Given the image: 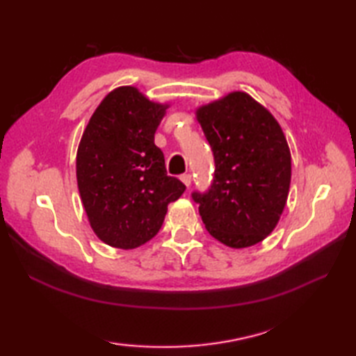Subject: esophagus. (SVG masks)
<instances>
[{
  "mask_svg": "<svg viewBox=\"0 0 356 356\" xmlns=\"http://www.w3.org/2000/svg\"><path fill=\"white\" fill-rule=\"evenodd\" d=\"M180 180H182L186 186H190L193 182V177H191V174H182V176H180Z\"/></svg>",
  "mask_w": 356,
  "mask_h": 356,
  "instance_id": "34e87169",
  "label": "esophagus"
}]
</instances>
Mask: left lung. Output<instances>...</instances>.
<instances>
[{
	"label": "left lung",
	"mask_w": 356,
	"mask_h": 356,
	"mask_svg": "<svg viewBox=\"0 0 356 356\" xmlns=\"http://www.w3.org/2000/svg\"><path fill=\"white\" fill-rule=\"evenodd\" d=\"M213 149L208 191H194L208 232L231 248L259 243L274 231L291 185V151L270 113L243 92L197 110Z\"/></svg>",
	"instance_id": "1"
}]
</instances>
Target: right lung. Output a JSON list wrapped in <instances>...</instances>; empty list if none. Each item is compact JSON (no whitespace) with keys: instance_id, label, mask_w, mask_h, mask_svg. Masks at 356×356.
<instances>
[{"instance_id":"obj_1","label":"right lung","mask_w":356,"mask_h":356,"mask_svg":"<svg viewBox=\"0 0 356 356\" xmlns=\"http://www.w3.org/2000/svg\"><path fill=\"white\" fill-rule=\"evenodd\" d=\"M168 105L119 87L90 118L78 148L76 177L90 226L104 243L133 249L161 229L168 203L185 191L166 174L154 133Z\"/></svg>"}]
</instances>
